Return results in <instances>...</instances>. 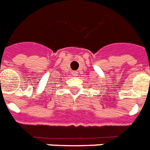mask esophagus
Listing matches in <instances>:
<instances>
[{"label":"esophagus","instance_id":"obj_1","mask_svg":"<svg viewBox=\"0 0 150 150\" xmlns=\"http://www.w3.org/2000/svg\"><path fill=\"white\" fill-rule=\"evenodd\" d=\"M72 74H73V75H75V76H77L78 72H77V71H73Z\"/></svg>","mask_w":150,"mask_h":150}]
</instances>
